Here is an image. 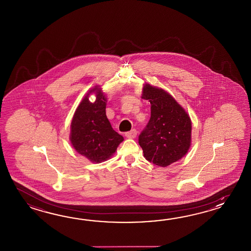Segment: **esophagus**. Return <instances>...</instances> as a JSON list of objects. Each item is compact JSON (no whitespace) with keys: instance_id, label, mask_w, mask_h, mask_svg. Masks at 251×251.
I'll return each instance as SVG.
<instances>
[{"instance_id":"34e87169","label":"esophagus","mask_w":251,"mask_h":251,"mask_svg":"<svg viewBox=\"0 0 251 251\" xmlns=\"http://www.w3.org/2000/svg\"><path fill=\"white\" fill-rule=\"evenodd\" d=\"M136 134H137L136 130H135V129H133V130H131L130 132H126V136L127 138L133 139L136 137Z\"/></svg>"}]
</instances>
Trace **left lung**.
<instances>
[{"label":"left lung","instance_id":"obj_1","mask_svg":"<svg viewBox=\"0 0 251 251\" xmlns=\"http://www.w3.org/2000/svg\"><path fill=\"white\" fill-rule=\"evenodd\" d=\"M143 99L151 103V118L138 137L144 158L167 167L185 156L191 143V120L168 92L150 84Z\"/></svg>","mask_w":251,"mask_h":251}]
</instances>
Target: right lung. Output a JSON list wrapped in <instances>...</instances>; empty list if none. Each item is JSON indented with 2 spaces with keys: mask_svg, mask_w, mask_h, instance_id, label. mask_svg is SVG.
<instances>
[{
  "mask_svg": "<svg viewBox=\"0 0 251 251\" xmlns=\"http://www.w3.org/2000/svg\"><path fill=\"white\" fill-rule=\"evenodd\" d=\"M96 100L91 102L88 95L77 107L71 124V143L80 154L92 162L107 160L123 142V136L113 129L106 115L107 99L95 87Z\"/></svg>",
  "mask_w": 251,
  "mask_h": 251,
  "instance_id": "1",
  "label": "right lung"
}]
</instances>
